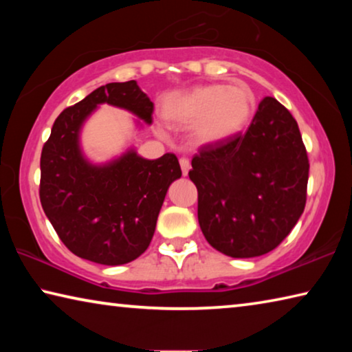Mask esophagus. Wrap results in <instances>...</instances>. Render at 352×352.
Here are the masks:
<instances>
[{"mask_svg": "<svg viewBox=\"0 0 352 352\" xmlns=\"http://www.w3.org/2000/svg\"><path fill=\"white\" fill-rule=\"evenodd\" d=\"M180 166H182V172H183V175H188V172H189V169H190V162H189V158H186V157H182V158H180Z\"/></svg>", "mask_w": 352, "mask_h": 352, "instance_id": "esophagus-1", "label": "esophagus"}]
</instances>
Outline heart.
Returning a JSON list of instances; mask_svg holds the SVG:
<instances>
[{"mask_svg": "<svg viewBox=\"0 0 352 352\" xmlns=\"http://www.w3.org/2000/svg\"><path fill=\"white\" fill-rule=\"evenodd\" d=\"M253 109L254 96L248 87L211 83L172 96L166 116L182 126H194L200 142H220L245 127Z\"/></svg>", "mask_w": 352, "mask_h": 352, "instance_id": "b5f03b06", "label": "heart"}]
</instances>
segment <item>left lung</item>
<instances>
[{"label":"left lung","mask_w":352,"mask_h":352,"mask_svg":"<svg viewBox=\"0 0 352 352\" xmlns=\"http://www.w3.org/2000/svg\"><path fill=\"white\" fill-rule=\"evenodd\" d=\"M190 164L201 233L231 258L275 250L305 211L306 146L295 118L275 98L262 100L245 133L204 144Z\"/></svg>","instance_id":"8db88e82"}]
</instances>
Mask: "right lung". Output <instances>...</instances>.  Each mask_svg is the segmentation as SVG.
<instances>
[{
	"label": "right lung",
	"instance_id": "right-lung-1",
	"mask_svg": "<svg viewBox=\"0 0 352 352\" xmlns=\"http://www.w3.org/2000/svg\"><path fill=\"white\" fill-rule=\"evenodd\" d=\"M130 110L152 122L153 102L135 80L99 87L57 116L41 148L40 201L71 253L104 265H121L146 252L170 183L182 177L174 153L144 160L127 152L91 166L79 148V130L98 104Z\"/></svg>",
	"mask_w": 352,
	"mask_h": 352
}]
</instances>
